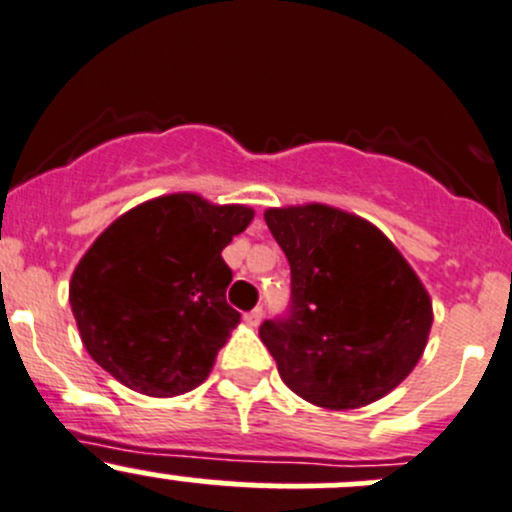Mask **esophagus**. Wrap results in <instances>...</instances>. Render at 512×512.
I'll list each match as a JSON object with an SVG mask.
<instances>
[{
	"label": "esophagus",
	"mask_w": 512,
	"mask_h": 512,
	"mask_svg": "<svg viewBox=\"0 0 512 512\" xmlns=\"http://www.w3.org/2000/svg\"><path fill=\"white\" fill-rule=\"evenodd\" d=\"M245 322L250 324V327H257V324L262 322V307H255L252 312L245 314Z\"/></svg>",
	"instance_id": "1"
}]
</instances>
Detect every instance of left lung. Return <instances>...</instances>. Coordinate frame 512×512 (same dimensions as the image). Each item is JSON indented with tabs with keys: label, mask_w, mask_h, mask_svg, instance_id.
Masks as SVG:
<instances>
[{
	"label": "left lung",
	"mask_w": 512,
	"mask_h": 512,
	"mask_svg": "<svg viewBox=\"0 0 512 512\" xmlns=\"http://www.w3.org/2000/svg\"><path fill=\"white\" fill-rule=\"evenodd\" d=\"M265 223L292 270L289 317L260 327L282 381L329 411L394 391L433 324L431 297L404 255L369 220L332 205L270 208Z\"/></svg>",
	"instance_id": "8db88e82"
}]
</instances>
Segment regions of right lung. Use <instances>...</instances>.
Here are the masks:
<instances>
[{
    "instance_id": "add662e5",
    "label": "right lung",
    "mask_w": 512,
    "mask_h": 512,
    "mask_svg": "<svg viewBox=\"0 0 512 512\" xmlns=\"http://www.w3.org/2000/svg\"><path fill=\"white\" fill-rule=\"evenodd\" d=\"M255 218L195 193L146 200L113 220L76 265L69 302L86 352L138 394L168 399L208 379L240 312L223 250Z\"/></svg>"
}]
</instances>
